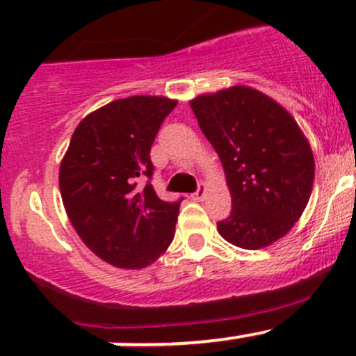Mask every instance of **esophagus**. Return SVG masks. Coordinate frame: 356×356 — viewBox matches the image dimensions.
Segmentation results:
<instances>
[{
  "instance_id": "esophagus-1",
  "label": "esophagus",
  "mask_w": 356,
  "mask_h": 356,
  "mask_svg": "<svg viewBox=\"0 0 356 356\" xmlns=\"http://www.w3.org/2000/svg\"><path fill=\"white\" fill-rule=\"evenodd\" d=\"M205 191H207L205 186L200 184V186H198V189H196V191L193 193L191 196H193V198H195V200H203V198H205Z\"/></svg>"
}]
</instances>
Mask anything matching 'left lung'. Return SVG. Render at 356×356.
I'll list each match as a JSON object with an SVG mask.
<instances>
[{
  "label": "left lung",
  "mask_w": 356,
  "mask_h": 356,
  "mask_svg": "<svg viewBox=\"0 0 356 356\" xmlns=\"http://www.w3.org/2000/svg\"><path fill=\"white\" fill-rule=\"evenodd\" d=\"M198 125L222 161L231 209L217 222L236 247H266L284 236L308 205L315 179L312 147L280 104L248 86L191 101Z\"/></svg>",
  "instance_id": "8db88e82"
}]
</instances>
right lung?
<instances>
[{
    "label": "right lung",
    "mask_w": 356,
    "mask_h": 356,
    "mask_svg": "<svg viewBox=\"0 0 356 356\" xmlns=\"http://www.w3.org/2000/svg\"><path fill=\"white\" fill-rule=\"evenodd\" d=\"M175 106L149 95L109 102L79 122L60 163L69 220L83 243L116 268H146L174 240L182 198H158L149 153Z\"/></svg>",
    "instance_id": "right-lung-1"
}]
</instances>
